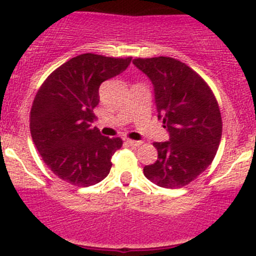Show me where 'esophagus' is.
Masks as SVG:
<instances>
[{"label": "esophagus", "mask_w": 256, "mask_h": 256, "mask_svg": "<svg viewBox=\"0 0 256 256\" xmlns=\"http://www.w3.org/2000/svg\"><path fill=\"white\" fill-rule=\"evenodd\" d=\"M126 143L130 146H142V142L139 140H132V139H126Z\"/></svg>", "instance_id": "obj_1"}]
</instances>
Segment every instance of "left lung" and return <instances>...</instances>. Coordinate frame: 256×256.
I'll return each instance as SVG.
<instances>
[{
    "mask_svg": "<svg viewBox=\"0 0 256 256\" xmlns=\"http://www.w3.org/2000/svg\"><path fill=\"white\" fill-rule=\"evenodd\" d=\"M133 64L154 85L158 117L170 140L155 142L158 160L144 166L155 185L180 188L197 178L213 162L222 138V117L206 81L185 62L168 56L136 58Z\"/></svg>",
    "mask_w": 256,
    "mask_h": 256,
    "instance_id": "1",
    "label": "left lung"
}]
</instances>
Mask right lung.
<instances>
[{
    "label": "right lung",
    "instance_id": "1",
    "mask_svg": "<svg viewBox=\"0 0 256 256\" xmlns=\"http://www.w3.org/2000/svg\"><path fill=\"white\" fill-rule=\"evenodd\" d=\"M132 58L78 55L52 71L34 97L30 128L34 146L55 175L74 186L88 187L110 174L120 138H108L91 123L98 88L120 75Z\"/></svg>",
    "mask_w": 256,
    "mask_h": 256
}]
</instances>
